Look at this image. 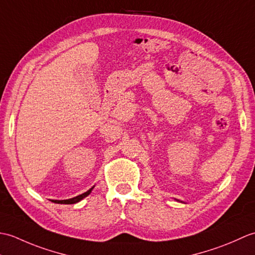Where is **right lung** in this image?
<instances>
[{
	"label": "right lung",
	"mask_w": 255,
	"mask_h": 255,
	"mask_svg": "<svg viewBox=\"0 0 255 255\" xmlns=\"http://www.w3.org/2000/svg\"><path fill=\"white\" fill-rule=\"evenodd\" d=\"M94 188V186L93 187H91L88 192H85V193H83V194H81V195H78V196H75V197H73V198H69V199H62V200H52V202H55L56 204H77V203H79L80 200H82L83 198H85L86 196H89V195L91 194V192H92V189Z\"/></svg>",
	"instance_id": "1"
}]
</instances>
